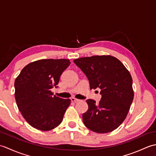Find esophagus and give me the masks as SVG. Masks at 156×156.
<instances>
[{
  "instance_id": "34e87169",
  "label": "esophagus",
  "mask_w": 156,
  "mask_h": 156,
  "mask_svg": "<svg viewBox=\"0 0 156 156\" xmlns=\"http://www.w3.org/2000/svg\"><path fill=\"white\" fill-rule=\"evenodd\" d=\"M71 101H72V102H79L80 101V100H79V99H77V98H71Z\"/></svg>"
}]
</instances>
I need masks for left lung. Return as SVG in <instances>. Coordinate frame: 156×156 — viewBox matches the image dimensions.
<instances>
[{
  "instance_id": "obj_1",
  "label": "left lung",
  "mask_w": 156,
  "mask_h": 156,
  "mask_svg": "<svg viewBox=\"0 0 156 156\" xmlns=\"http://www.w3.org/2000/svg\"><path fill=\"white\" fill-rule=\"evenodd\" d=\"M74 62L88 79L90 88L101 89L98 103L88 99V111L82 115L84 124L98 133L114 131L124 121L133 102V80L120 60L111 55H94Z\"/></svg>"
}]
</instances>
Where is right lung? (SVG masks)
Returning <instances> with one entry per match:
<instances>
[{"label":"right lung","instance_id":"add662e5","mask_svg":"<svg viewBox=\"0 0 156 156\" xmlns=\"http://www.w3.org/2000/svg\"><path fill=\"white\" fill-rule=\"evenodd\" d=\"M70 64L66 59H44L23 68L15 81L19 110L28 123L39 130L49 131L61 123L70 99L53 96L60 76Z\"/></svg>","mask_w":156,"mask_h":156}]
</instances>
